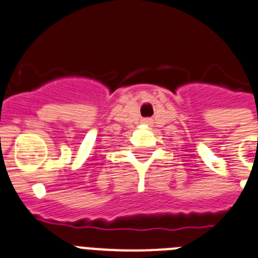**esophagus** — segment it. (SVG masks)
<instances>
[{
	"label": "esophagus",
	"mask_w": 258,
	"mask_h": 258,
	"mask_svg": "<svg viewBox=\"0 0 258 258\" xmlns=\"http://www.w3.org/2000/svg\"><path fill=\"white\" fill-rule=\"evenodd\" d=\"M143 123H146V124H151V120L150 119H144Z\"/></svg>",
	"instance_id": "1"
}]
</instances>
